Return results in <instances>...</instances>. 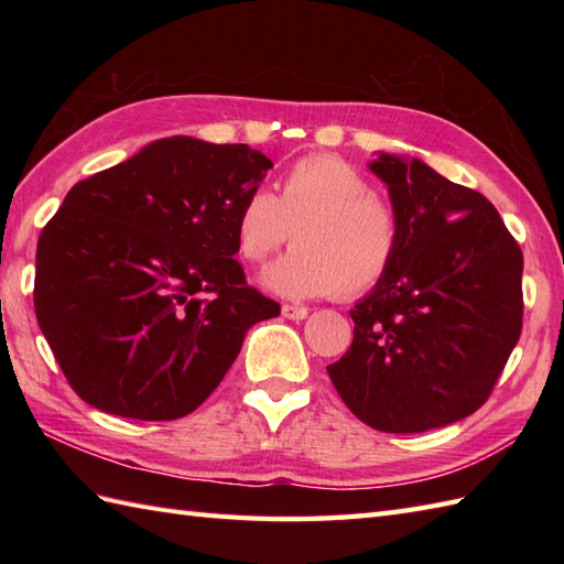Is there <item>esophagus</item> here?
Here are the masks:
<instances>
[{
  "mask_svg": "<svg viewBox=\"0 0 564 564\" xmlns=\"http://www.w3.org/2000/svg\"><path fill=\"white\" fill-rule=\"evenodd\" d=\"M281 313H283V317H289V319H305V317H307V307L285 303V305L281 307Z\"/></svg>",
  "mask_w": 564,
  "mask_h": 564,
  "instance_id": "esophagus-1",
  "label": "esophagus"
}]
</instances>
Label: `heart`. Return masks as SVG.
<instances>
[{
  "label": "heart",
  "mask_w": 564,
  "mask_h": 564,
  "mask_svg": "<svg viewBox=\"0 0 564 564\" xmlns=\"http://www.w3.org/2000/svg\"><path fill=\"white\" fill-rule=\"evenodd\" d=\"M293 235L295 249L261 273L289 297H356L390 273L402 247V215L373 191L356 164L337 154H307L289 166L281 194L257 186L235 213V247L263 261Z\"/></svg>",
  "instance_id": "heart-1"
}]
</instances>
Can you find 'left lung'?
<instances>
[{
    "label": "left lung",
    "mask_w": 564,
    "mask_h": 564,
    "mask_svg": "<svg viewBox=\"0 0 564 564\" xmlns=\"http://www.w3.org/2000/svg\"><path fill=\"white\" fill-rule=\"evenodd\" d=\"M402 215L398 261L351 310L327 366L364 424L419 434L480 410L523 325V254L497 208L419 160L370 162Z\"/></svg>",
    "instance_id": "left-lung-1"
}]
</instances>
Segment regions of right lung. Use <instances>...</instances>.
<instances>
[{"instance_id": "right-lung-1", "label": "right lung", "mask_w": 564, "mask_h": 564, "mask_svg": "<svg viewBox=\"0 0 564 564\" xmlns=\"http://www.w3.org/2000/svg\"><path fill=\"white\" fill-rule=\"evenodd\" d=\"M249 145L174 135L69 188L35 249L33 305L67 382L101 412L172 422L220 386L281 305L232 259L271 170Z\"/></svg>"}]
</instances>
